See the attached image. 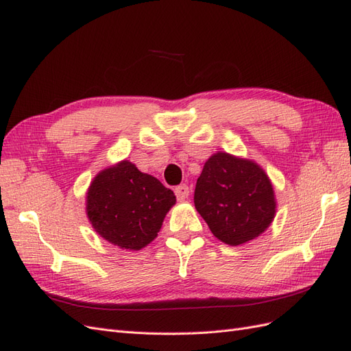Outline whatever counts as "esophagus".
<instances>
[{
  "instance_id": "34e87169",
  "label": "esophagus",
  "mask_w": 351,
  "mask_h": 351,
  "mask_svg": "<svg viewBox=\"0 0 351 351\" xmlns=\"http://www.w3.org/2000/svg\"><path fill=\"white\" fill-rule=\"evenodd\" d=\"M189 193H190V189H189V186H186V184H180V186L176 187V196H177V199H178L180 202L187 199V197H189Z\"/></svg>"
}]
</instances>
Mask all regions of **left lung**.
<instances>
[{
	"label": "left lung",
	"mask_w": 351,
	"mask_h": 351,
	"mask_svg": "<svg viewBox=\"0 0 351 351\" xmlns=\"http://www.w3.org/2000/svg\"><path fill=\"white\" fill-rule=\"evenodd\" d=\"M195 206L218 240L240 246L267 231L277 212V199L261 165L217 152L197 178Z\"/></svg>",
	"instance_id": "8db88e82"
}]
</instances>
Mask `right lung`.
<instances>
[{
  "instance_id": "1",
  "label": "right lung",
  "mask_w": 351,
  "mask_h": 351,
  "mask_svg": "<svg viewBox=\"0 0 351 351\" xmlns=\"http://www.w3.org/2000/svg\"><path fill=\"white\" fill-rule=\"evenodd\" d=\"M173 205L171 190L127 159L99 171L86 193L93 230L125 250H141L155 240Z\"/></svg>"
}]
</instances>
